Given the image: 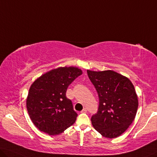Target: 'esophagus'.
Returning <instances> with one entry per match:
<instances>
[{"label": "esophagus", "instance_id": "34e87169", "mask_svg": "<svg viewBox=\"0 0 157 157\" xmlns=\"http://www.w3.org/2000/svg\"><path fill=\"white\" fill-rule=\"evenodd\" d=\"M86 111H87V109H86V108H84L82 109V111H81V113H86Z\"/></svg>", "mask_w": 157, "mask_h": 157}]
</instances>
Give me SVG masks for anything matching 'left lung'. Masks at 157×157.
Returning <instances> with one entry per match:
<instances>
[{"instance_id": "obj_1", "label": "left lung", "mask_w": 157, "mask_h": 157, "mask_svg": "<svg viewBox=\"0 0 157 157\" xmlns=\"http://www.w3.org/2000/svg\"><path fill=\"white\" fill-rule=\"evenodd\" d=\"M90 81L97 90L99 104L91 121L103 137L120 136L132 124L138 108V99L129 79L113 71H88Z\"/></svg>"}]
</instances>
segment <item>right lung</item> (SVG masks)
Masks as SVG:
<instances>
[{
    "label": "right lung",
    "mask_w": 157,
    "mask_h": 157,
    "mask_svg": "<svg viewBox=\"0 0 157 157\" xmlns=\"http://www.w3.org/2000/svg\"><path fill=\"white\" fill-rule=\"evenodd\" d=\"M82 73L78 67H60L42 75L30 86L27 111L41 132L59 135L75 122L78 114L71 100L66 97V91Z\"/></svg>",
    "instance_id": "1"
}]
</instances>
